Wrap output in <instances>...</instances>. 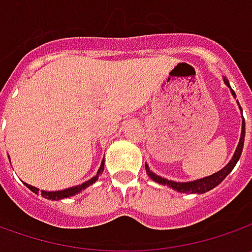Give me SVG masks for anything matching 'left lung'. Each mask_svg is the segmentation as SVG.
<instances>
[{
  "instance_id": "obj_1",
  "label": "left lung",
  "mask_w": 252,
  "mask_h": 252,
  "mask_svg": "<svg viewBox=\"0 0 252 252\" xmlns=\"http://www.w3.org/2000/svg\"><path fill=\"white\" fill-rule=\"evenodd\" d=\"M224 80V84L230 87V84H228V80L224 77L223 78ZM231 88V87H230ZM231 94L236 96V94L234 91L231 90ZM240 106V105H238ZM240 109H241V106H240ZM243 113V111H241ZM244 136H246V122H244V118H243V123H241V137H240V141H238V146L236 151H234V156H233V158L228 161V164L224 167V168H221L218 172H215V174H212V175H209V177H205V178H200L196 179V181H190V182H175V181H169V179H165L160 177V175H157V174H154L153 171H150L149 168V165L146 164V171H147V175L150 177L153 181H156V182H158L161 185H167L169 188H172L174 190H177V192H181V193H205V192H208L210 189L216 188L219 184L223 181V179L227 177L228 174L233 171L234 168V165L237 164V161L240 160V156H241V151H243V146H244Z\"/></svg>"
}]
</instances>
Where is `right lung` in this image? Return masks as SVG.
Listing matches in <instances>:
<instances>
[{
	"label": "right lung",
	"instance_id": "right-lung-1",
	"mask_svg": "<svg viewBox=\"0 0 252 252\" xmlns=\"http://www.w3.org/2000/svg\"><path fill=\"white\" fill-rule=\"evenodd\" d=\"M103 165H105V161L102 160L101 162V167L98 169V172H96V175L95 177H92L91 179H88L87 182H84L81 185H77V187H71V188H67V189H63V190H54V192H47V190H42L40 193H42V196L46 199H52V200H60V199H64V198H70V196H74V195H77V193H80L83 189L88 188L90 185H92L96 179L99 178V175H101L102 172H103ZM28 188L31 189L32 192L34 193H39V189L34 188L32 185H29V184H25Z\"/></svg>",
	"mask_w": 252,
	"mask_h": 252
}]
</instances>
